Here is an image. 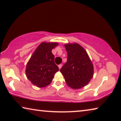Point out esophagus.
<instances>
[{
    "instance_id": "obj_1",
    "label": "esophagus",
    "mask_w": 121,
    "mask_h": 121,
    "mask_svg": "<svg viewBox=\"0 0 121 121\" xmlns=\"http://www.w3.org/2000/svg\"><path fill=\"white\" fill-rule=\"evenodd\" d=\"M62 64H59V65H58V67H59V69H60L61 68H62Z\"/></svg>"
}]
</instances>
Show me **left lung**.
<instances>
[{"instance_id": "obj_1", "label": "left lung", "mask_w": 121, "mask_h": 121, "mask_svg": "<svg viewBox=\"0 0 121 121\" xmlns=\"http://www.w3.org/2000/svg\"><path fill=\"white\" fill-rule=\"evenodd\" d=\"M67 52V62L60 71L70 87L79 89L86 86L93 76V65L87 52L77 43L64 45Z\"/></svg>"}]
</instances>
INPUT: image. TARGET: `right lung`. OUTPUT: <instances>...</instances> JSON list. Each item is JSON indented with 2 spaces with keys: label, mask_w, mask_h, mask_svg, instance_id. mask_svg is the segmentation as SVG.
I'll return each mask as SVG.
<instances>
[{
  "label": "right lung",
  "mask_w": 121,
  "mask_h": 121,
  "mask_svg": "<svg viewBox=\"0 0 121 121\" xmlns=\"http://www.w3.org/2000/svg\"><path fill=\"white\" fill-rule=\"evenodd\" d=\"M58 45L57 43H41L27 63L26 76L36 87L41 88L50 85L55 73L58 71V66L54 62L55 56L51 52Z\"/></svg>",
  "instance_id": "right-lung-1"
}]
</instances>
